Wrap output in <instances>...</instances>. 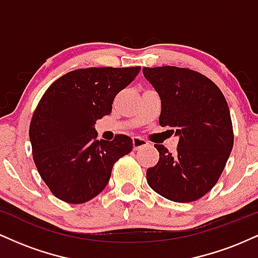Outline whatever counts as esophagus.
<instances>
[{"label": "esophagus", "mask_w": 258, "mask_h": 258, "mask_svg": "<svg viewBox=\"0 0 258 258\" xmlns=\"http://www.w3.org/2000/svg\"><path fill=\"white\" fill-rule=\"evenodd\" d=\"M132 143H133V148H135V150L141 149V148L147 147L148 144H149L147 141H144V139H142L139 137H133L132 138Z\"/></svg>", "instance_id": "obj_1"}]
</instances>
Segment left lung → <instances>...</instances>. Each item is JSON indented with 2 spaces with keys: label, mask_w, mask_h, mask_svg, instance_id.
<instances>
[{
  "label": "left lung",
  "mask_w": 258,
  "mask_h": 258,
  "mask_svg": "<svg viewBox=\"0 0 258 258\" xmlns=\"http://www.w3.org/2000/svg\"><path fill=\"white\" fill-rule=\"evenodd\" d=\"M161 99L159 123L178 136L172 154L155 144L159 162L148 168V184L176 203H190L209 193L223 172L233 149L229 108L220 88L203 74L185 68H143Z\"/></svg>",
  "instance_id": "1"
}]
</instances>
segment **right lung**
I'll return each instance as SVG.
<instances>
[{
    "instance_id": "add662e5",
    "label": "right lung",
    "mask_w": 258,
    "mask_h": 258,
    "mask_svg": "<svg viewBox=\"0 0 258 258\" xmlns=\"http://www.w3.org/2000/svg\"><path fill=\"white\" fill-rule=\"evenodd\" d=\"M141 67L87 68L70 72L47 88L29 128L32 158L49 190L69 204L97 197L108 184L115 162L131 153L128 136L98 141L94 125L109 115L115 96Z\"/></svg>"
}]
</instances>
